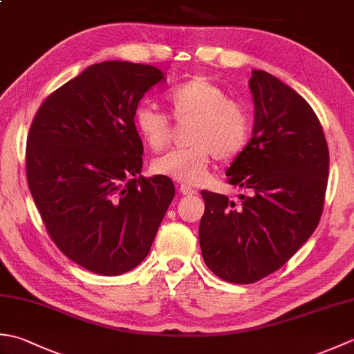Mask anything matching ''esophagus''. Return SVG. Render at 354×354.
Masks as SVG:
<instances>
[{
  "mask_svg": "<svg viewBox=\"0 0 354 354\" xmlns=\"http://www.w3.org/2000/svg\"><path fill=\"white\" fill-rule=\"evenodd\" d=\"M179 192H181L183 194H198L196 189H193V187L187 185V184H181V187H179Z\"/></svg>",
  "mask_w": 354,
  "mask_h": 354,
  "instance_id": "34e87169",
  "label": "esophagus"
}]
</instances>
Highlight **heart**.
Segmentation results:
<instances>
[{"mask_svg":"<svg viewBox=\"0 0 354 354\" xmlns=\"http://www.w3.org/2000/svg\"><path fill=\"white\" fill-rule=\"evenodd\" d=\"M164 97L175 122L192 120L187 137L192 146L156 158L152 164L156 175L184 184H199L205 179L214 156L228 161L246 147L251 131L250 115L243 104L228 97L216 82L194 76L170 86ZM133 126L150 150L158 152L169 146L171 122L152 103L141 102L135 106Z\"/></svg>","mask_w":354,"mask_h":354,"instance_id":"b5f03b06","label":"heart"}]
</instances>
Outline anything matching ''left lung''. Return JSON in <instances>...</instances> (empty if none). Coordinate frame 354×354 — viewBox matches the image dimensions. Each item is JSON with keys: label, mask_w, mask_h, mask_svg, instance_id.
Listing matches in <instances>:
<instances>
[{"label": "left lung", "mask_w": 354, "mask_h": 354, "mask_svg": "<svg viewBox=\"0 0 354 354\" xmlns=\"http://www.w3.org/2000/svg\"><path fill=\"white\" fill-rule=\"evenodd\" d=\"M252 138L231 162L240 202L208 190L199 243L205 265L230 283L251 284L280 269L318 227L328 146L310 104L272 74L254 70Z\"/></svg>", "instance_id": "obj_1"}]
</instances>
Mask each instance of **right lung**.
Instances as JSON below:
<instances>
[{
	"label": "right lung",
	"mask_w": 354,
	"mask_h": 354,
	"mask_svg": "<svg viewBox=\"0 0 354 354\" xmlns=\"http://www.w3.org/2000/svg\"><path fill=\"white\" fill-rule=\"evenodd\" d=\"M164 82L156 66L108 61L53 91L30 124L27 183L50 239L100 275L146 259L175 185L145 178L133 109Z\"/></svg>",
	"instance_id": "obj_1"
}]
</instances>
